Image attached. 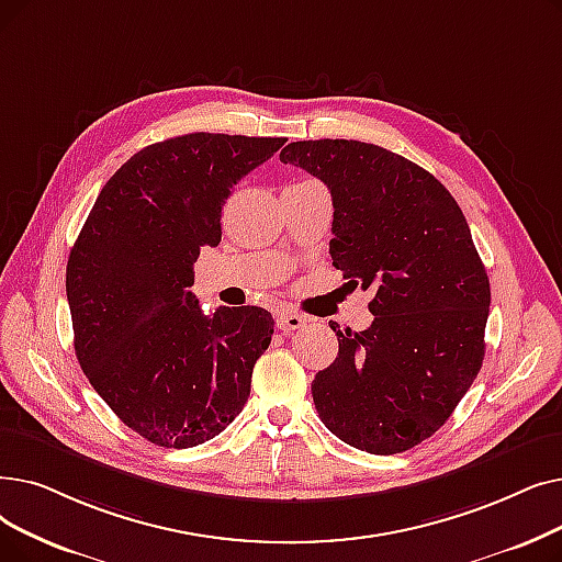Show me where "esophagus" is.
Wrapping results in <instances>:
<instances>
[{
  "instance_id": "obj_1",
  "label": "esophagus",
  "mask_w": 562,
  "mask_h": 562,
  "mask_svg": "<svg viewBox=\"0 0 562 562\" xmlns=\"http://www.w3.org/2000/svg\"><path fill=\"white\" fill-rule=\"evenodd\" d=\"M276 326L282 333H294L305 326V316H301L296 312H280V314H276Z\"/></svg>"
}]
</instances>
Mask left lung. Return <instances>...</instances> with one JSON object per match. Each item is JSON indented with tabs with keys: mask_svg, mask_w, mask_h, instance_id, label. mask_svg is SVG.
<instances>
[{
	"mask_svg": "<svg viewBox=\"0 0 562 562\" xmlns=\"http://www.w3.org/2000/svg\"><path fill=\"white\" fill-rule=\"evenodd\" d=\"M280 160L328 186L333 266L374 291L368 330L330 324L339 351L312 381L316 413L358 450L404 452L443 427L482 368L492 291L467 217L427 169L376 144L291 142Z\"/></svg>",
	"mask_w": 562,
	"mask_h": 562,
	"instance_id": "8db88e82",
	"label": "left lung"
}]
</instances>
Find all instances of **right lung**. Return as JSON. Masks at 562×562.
I'll return each instance as SVG.
<instances>
[{
  "label": "right lung",
  "instance_id": "1",
  "mask_svg": "<svg viewBox=\"0 0 562 562\" xmlns=\"http://www.w3.org/2000/svg\"><path fill=\"white\" fill-rule=\"evenodd\" d=\"M284 137L190 133L146 146L103 186L66 266L76 356L119 420L160 448L221 434L271 345L263 307L202 314L188 291L200 248L223 238L234 186Z\"/></svg>",
  "mask_w": 562,
  "mask_h": 562
}]
</instances>
